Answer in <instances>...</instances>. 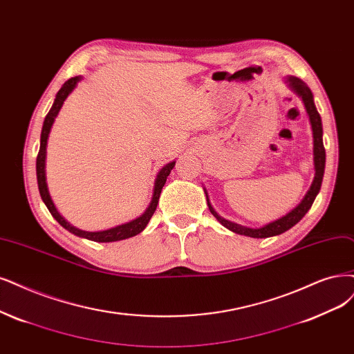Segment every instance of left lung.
I'll list each match as a JSON object with an SVG mask.
<instances>
[{
    "mask_svg": "<svg viewBox=\"0 0 354 354\" xmlns=\"http://www.w3.org/2000/svg\"><path fill=\"white\" fill-rule=\"evenodd\" d=\"M286 83L289 86L295 93L302 99L306 113L309 116V122L312 127V136H313V166H315V178L312 180V185L309 188V191L306 192L305 198L300 201V204L297 207H295L290 213H287L286 216H283L281 218L271 221V223L258 227V229H251V227H245L241 225L233 223V221H229L223 217H220L214 208L210 204V200H208V195L205 192L207 197V204L208 208H210L212 214L220 221L221 225L225 227H227L229 230L239 233V234H245V236H251V238H270V236H276V234L284 233L286 230L292 229L297 221L302 220V217L309 212V208L312 207L313 201H315L317 195L321 189V184H322V178H324V169H325V149H324V142H322V122H321V116L315 108V103H313V95L310 88L306 86V83H304L300 78L297 77H286Z\"/></svg>",
    "mask_w": 354,
    "mask_h": 354,
    "instance_id": "1",
    "label": "left lung"
}]
</instances>
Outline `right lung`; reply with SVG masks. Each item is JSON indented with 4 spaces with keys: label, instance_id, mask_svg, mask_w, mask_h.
<instances>
[{
    "label": "right lung",
    "instance_id": "1",
    "mask_svg": "<svg viewBox=\"0 0 354 354\" xmlns=\"http://www.w3.org/2000/svg\"><path fill=\"white\" fill-rule=\"evenodd\" d=\"M80 80H82V77L77 75V77L70 78V80H67V82H65V83L62 84V87L59 88V91H58L57 96H55L54 104H52V108L49 109L48 115L45 116L44 127H42V134H41V147H39L37 159H36V176H37L39 194H41V197H42L45 205L48 207V210H49V213L52 214V217H54L64 229H67L68 232L77 234V236L86 238V239H88V241H95V242H115V241H122V239L133 238V236H136V234L141 233L144 229H146V226L149 225V221H150L151 216H153L154 212H156L157 203H159L162 188H163L165 184H166V178L169 176L170 170L174 169V166H175L176 162L167 163L166 166H163V167L160 169V172L157 174V178H156V180H154V189H153L151 203H150L147 210L144 212V214H141L140 217H137V218H134V220L128 221V223H125V225H120V226L108 229V230H102V232H84V230H80V229H77V227L71 226V225L68 223V221L65 220V218L58 213V210L55 208L54 203H52V200H50V195H49L48 185H46V172H45L48 137H49V133H50L52 124H54V121H55V118H57L59 109L62 108L64 100L68 97V95L75 88L77 83L80 82Z\"/></svg>",
    "mask_w": 354,
    "mask_h": 354
}]
</instances>
